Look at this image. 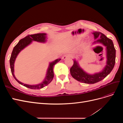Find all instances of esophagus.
I'll list each match as a JSON object with an SVG mask.
<instances>
[{
  "label": "esophagus",
  "instance_id": "34e87169",
  "mask_svg": "<svg viewBox=\"0 0 123 123\" xmlns=\"http://www.w3.org/2000/svg\"><path fill=\"white\" fill-rule=\"evenodd\" d=\"M71 57V55L70 54H66L65 55H64V56L62 57V59H66L67 58H69V57Z\"/></svg>",
  "mask_w": 123,
  "mask_h": 123
}]
</instances>
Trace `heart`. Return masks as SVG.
<instances>
[{
    "label": "heart",
    "mask_w": 123,
    "mask_h": 123,
    "mask_svg": "<svg viewBox=\"0 0 123 123\" xmlns=\"http://www.w3.org/2000/svg\"><path fill=\"white\" fill-rule=\"evenodd\" d=\"M77 42H78V40H75V43H77Z\"/></svg>",
    "instance_id": "heart-1"
}]
</instances>
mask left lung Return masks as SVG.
I'll use <instances>...</instances> for the list:
<instances>
[{"mask_svg":"<svg viewBox=\"0 0 123 123\" xmlns=\"http://www.w3.org/2000/svg\"><path fill=\"white\" fill-rule=\"evenodd\" d=\"M93 34L95 39L100 36V38L96 40V42L102 43L106 47L107 61L105 68L102 72L93 75H90L84 72L80 67L75 60H73V65L70 68V73L74 79L80 82L89 84H95L103 80L111 72L115 65L116 54V51L112 40L100 32H95Z\"/></svg>","mask_w":123,"mask_h":123,"instance_id":"obj_1","label":"left lung"}]
</instances>
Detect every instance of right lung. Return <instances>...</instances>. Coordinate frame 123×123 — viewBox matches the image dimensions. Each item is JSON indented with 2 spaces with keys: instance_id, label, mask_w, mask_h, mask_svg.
Listing matches in <instances>:
<instances>
[{
  "instance_id": "right-lung-1",
  "label": "right lung",
  "mask_w": 123,
  "mask_h": 123,
  "mask_svg": "<svg viewBox=\"0 0 123 123\" xmlns=\"http://www.w3.org/2000/svg\"><path fill=\"white\" fill-rule=\"evenodd\" d=\"M46 35L45 33H37V34H34L32 35H28L25 36L24 38L21 39L19 40V42L14 47L13 51L11 54V57L10 59V64L11 72L15 79L17 81L18 83L23 85L24 86L27 87L30 89H39L43 88L44 87L46 86L52 80L53 78L54 77V72H53V68L54 65L61 61V59H57L53 62H52L50 64L49 68L48 69L47 76L45 79L43 80V82L41 84H39L37 85H29L27 84H25L23 83H21L20 81L18 80L14 74V62L15 61V59L17 57L20 51L23 50L26 46H27L28 44L30 43L32 41H36L38 42H46Z\"/></svg>"
}]
</instances>
